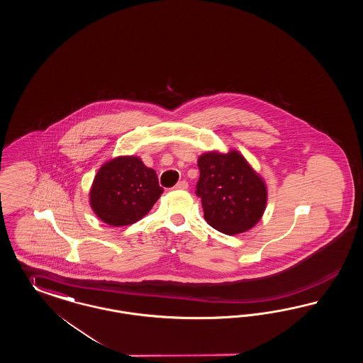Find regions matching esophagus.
I'll return each instance as SVG.
<instances>
[{
    "mask_svg": "<svg viewBox=\"0 0 363 363\" xmlns=\"http://www.w3.org/2000/svg\"><path fill=\"white\" fill-rule=\"evenodd\" d=\"M188 182L186 181H179L177 185H175L174 189H178V190H185V189H188Z\"/></svg>",
    "mask_w": 363,
    "mask_h": 363,
    "instance_id": "1",
    "label": "esophagus"
}]
</instances>
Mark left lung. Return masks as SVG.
I'll list each match as a JSON object with an SVG mask.
<instances>
[{
    "instance_id": "left-lung-1",
    "label": "left lung",
    "mask_w": 363,
    "mask_h": 363,
    "mask_svg": "<svg viewBox=\"0 0 363 363\" xmlns=\"http://www.w3.org/2000/svg\"><path fill=\"white\" fill-rule=\"evenodd\" d=\"M199 169L196 194L209 225L232 236L259 223L267 203V188L241 154L206 152L199 158Z\"/></svg>"
}]
</instances>
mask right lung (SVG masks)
<instances>
[{"instance_id": "obj_1", "label": "right lung", "mask_w": 363, "mask_h": 363, "mask_svg": "<svg viewBox=\"0 0 363 363\" xmlns=\"http://www.w3.org/2000/svg\"><path fill=\"white\" fill-rule=\"evenodd\" d=\"M162 191L152 169L137 157H119L100 167L89 201L106 224L130 225L150 212Z\"/></svg>"}]
</instances>
